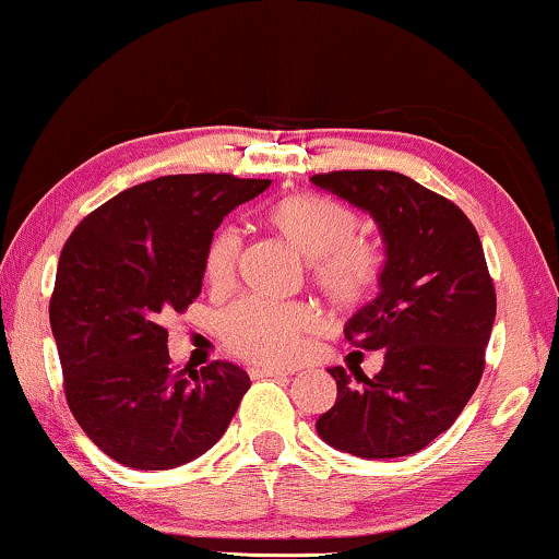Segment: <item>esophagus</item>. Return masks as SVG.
I'll return each instance as SVG.
<instances>
[{
    "label": "esophagus",
    "instance_id": "obj_1",
    "mask_svg": "<svg viewBox=\"0 0 559 559\" xmlns=\"http://www.w3.org/2000/svg\"><path fill=\"white\" fill-rule=\"evenodd\" d=\"M278 374H290V372H286V369H281V367H271V365H255L253 369H250V377H253V380H263V377H278Z\"/></svg>",
    "mask_w": 559,
    "mask_h": 559
}]
</instances>
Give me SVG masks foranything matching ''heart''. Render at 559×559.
<instances>
[{
  "label": "heart",
  "instance_id": "obj_1",
  "mask_svg": "<svg viewBox=\"0 0 559 559\" xmlns=\"http://www.w3.org/2000/svg\"><path fill=\"white\" fill-rule=\"evenodd\" d=\"M265 219L298 253L313 261V278L336 306L365 304L380 281L382 255L372 242L355 238L359 217L326 194L296 192L273 202ZM242 238L235 227H219L207 248L204 273L212 286H227L238 271ZM313 313L301 304H271L242 298L219 317V334L235 355L255 361L294 359Z\"/></svg>",
  "mask_w": 559,
  "mask_h": 559
}]
</instances>
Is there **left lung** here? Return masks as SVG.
Listing matches in <instances>:
<instances>
[{
    "instance_id": "1",
    "label": "left lung",
    "mask_w": 559,
    "mask_h": 559,
    "mask_svg": "<svg viewBox=\"0 0 559 559\" xmlns=\"http://www.w3.org/2000/svg\"><path fill=\"white\" fill-rule=\"evenodd\" d=\"M311 182L369 212L384 240L380 294L347 321L359 349H384L374 377L329 367L336 403L317 433L359 459H400L445 433L478 388L497 290L476 227L451 200L384 169Z\"/></svg>"
}]
</instances>
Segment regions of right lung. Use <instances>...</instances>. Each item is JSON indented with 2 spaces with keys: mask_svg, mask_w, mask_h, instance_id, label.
<instances>
[{
  "mask_svg": "<svg viewBox=\"0 0 559 559\" xmlns=\"http://www.w3.org/2000/svg\"><path fill=\"white\" fill-rule=\"evenodd\" d=\"M271 179L169 175L129 187L81 219L60 253L50 326L70 413L123 466H182L217 443L250 377L233 361L177 369L162 319L202 290L227 212Z\"/></svg>",
  "mask_w": 559,
  "mask_h": 559,
  "instance_id": "add662e5",
  "label": "right lung"
}]
</instances>
